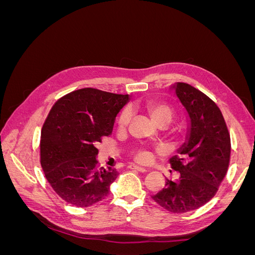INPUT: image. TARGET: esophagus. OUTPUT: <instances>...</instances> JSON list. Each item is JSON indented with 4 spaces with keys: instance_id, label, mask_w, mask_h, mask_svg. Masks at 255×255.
Segmentation results:
<instances>
[{
    "instance_id": "1",
    "label": "esophagus",
    "mask_w": 255,
    "mask_h": 255,
    "mask_svg": "<svg viewBox=\"0 0 255 255\" xmlns=\"http://www.w3.org/2000/svg\"><path fill=\"white\" fill-rule=\"evenodd\" d=\"M128 168L129 169H133V170L139 171V172H146V171H148V169H145V168L140 167V166H137V165H129Z\"/></svg>"
}]
</instances>
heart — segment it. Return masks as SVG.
<instances>
[{"instance_id":"1","label":"heart","mask_w":255,"mask_h":255,"mask_svg":"<svg viewBox=\"0 0 255 255\" xmlns=\"http://www.w3.org/2000/svg\"><path fill=\"white\" fill-rule=\"evenodd\" d=\"M143 110L148 113L150 118L158 127H165L168 123H170L174 115L172 107L164 102H148L143 105ZM130 117H132V114H130L129 109H125L121 112L118 118V126L121 129L126 128L128 126ZM168 135L175 142L183 141L187 135V129L183 126H177L169 130ZM134 156L139 163L149 164L153 159V153L148 149L140 148L135 150Z\"/></svg>"}]
</instances>
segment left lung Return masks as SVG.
I'll return each instance as SVG.
<instances>
[{"label": "left lung", "mask_w": 255, "mask_h": 255, "mask_svg": "<svg viewBox=\"0 0 255 255\" xmlns=\"http://www.w3.org/2000/svg\"><path fill=\"white\" fill-rule=\"evenodd\" d=\"M187 115V135L169 163L179 172L166 179L165 187L152 199L171 213L197 210L216 195L227 174L231 138L218 105L186 83L170 86Z\"/></svg>", "instance_id": "1"}]
</instances>
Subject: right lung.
Here are the masks:
<instances>
[{
	"instance_id": "right-lung-1",
	"label": "right lung",
	"mask_w": 255,
	"mask_h": 255,
	"mask_svg": "<svg viewBox=\"0 0 255 255\" xmlns=\"http://www.w3.org/2000/svg\"><path fill=\"white\" fill-rule=\"evenodd\" d=\"M129 95L95 88L70 92L53 105L41 129L40 164L48 182L66 202L87 207L110 194L118 171L98 168L97 145L113 132Z\"/></svg>"
}]
</instances>
